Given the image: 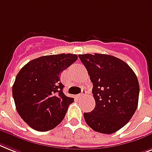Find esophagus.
I'll return each instance as SVG.
<instances>
[{"label": "esophagus", "instance_id": "34e87169", "mask_svg": "<svg viewBox=\"0 0 152 152\" xmlns=\"http://www.w3.org/2000/svg\"><path fill=\"white\" fill-rule=\"evenodd\" d=\"M86 94H87V91H86V90H83L82 93L80 94V95H79V97H83L85 95H86Z\"/></svg>", "mask_w": 152, "mask_h": 152}]
</instances>
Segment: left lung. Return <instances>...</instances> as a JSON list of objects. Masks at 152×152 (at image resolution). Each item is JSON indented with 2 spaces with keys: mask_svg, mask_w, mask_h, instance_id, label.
<instances>
[{
  "mask_svg": "<svg viewBox=\"0 0 152 152\" xmlns=\"http://www.w3.org/2000/svg\"><path fill=\"white\" fill-rule=\"evenodd\" d=\"M93 83L95 108L84 112L85 121L94 131L113 134L123 127L136 112L139 83L136 74L123 60L112 55H79Z\"/></svg>",
  "mask_w": 152,
  "mask_h": 152,
  "instance_id": "left-lung-1",
  "label": "left lung"
}]
</instances>
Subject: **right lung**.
Here are the masks:
<instances>
[{
	"mask_svg": "<svg viewBox=\"0 0 152 152\" xmlns=\"http://www.w3.org/2000/svg\"><path fill=\"white\" fill-rule=\"evenodd\" d=\"M77 58L73 54L42 56L29 61L17 74L12 95L16 110L30 127L48 131L63 120L74 101L63 93L59 76Z\"/></svg>",
	"mask_w": 152,
	"mask_h": 152,
	"instance_id": "1",
	"label": "right lung"
}]
</instances>
